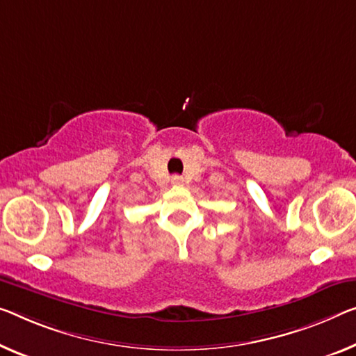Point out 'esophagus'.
Masks as SVG:
<instances>
[{"instance_id": "1", "label": "esophagus", "mask_w": 356, "mask_h": 356, "mask_svg": "<svg viewBox=\"0 0 356 356\" xmlns=\"http://www.w3.org/2000/svg\"><path fill=\"white\" fill-rule=\"evenodd\" d=\"M183 181H184V179L179 177V175H173V177H172V184L173 186H183Z\"/></svg>"}]
</instances>
